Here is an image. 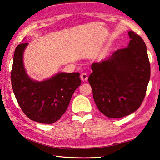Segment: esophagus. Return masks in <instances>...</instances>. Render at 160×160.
Here are the masks:
<instances>
[{"label": "esophagus", "instance_id": "34e87169", "mask_svg": "<svg viewBox=\"0 0 160 160\" xmlns=\"http://www.w3.org/2000/svg\"><path fill=\"white\" fill-rule=\"evenodd\" d=\"M80 79L82 80L83 82H86L87 80H88V75L85 72H84V73H82L80 75Z\"/></svg>", "mask_w": 160, "mask_h": 160}]
</instances>
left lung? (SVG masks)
Segmentation results:
<instances>
[{
	"instance_id": "1",
	"label": "left lung",
	"mask_w": 160,
	"mask_h": 160,
	"mask_svg": "<svg viewBox=\"0 0 160 160\" xmlns=\"http://www.w3.org/2000/svg\"><path fill=\"white\" fill-rule=\"evenodd\" d=\"M127 48L92 64L89 77L98 109L110 118L135 112L143 102L150 78V66L143 40L128 32Z\"/></svg>"
}]
</instances>
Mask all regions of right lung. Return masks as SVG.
<instances>
[{
	"label": "right lung",
	"instance_id": "1",
	"mask_svg": "<svg viewBox=\"0 0 160 160\" xmlns=\"http://www.w3.org/2000/svg\"><path fill=\"white\" fill-rule=\"evenodd\" d=\"M28 43L15 49L11 81L20 108L31 120L52 124L64 114L81 80L79 72H57L42 81L32 79L24 64V52Z\"/></svg>",
	"mask_w": 160,
	"mask_h": 160
}]
</instances>
